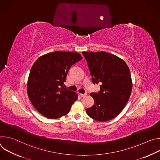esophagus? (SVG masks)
I'll return each instance as SVG.
<instances>
[{
  "label": "esophagus",
  "instance_id": "esophagus-1",
  "mask_svg": "<svg viewBox=\"0 0 160 160\" xmlns=\"http://www.w3.org/2000/svg\"><path fill=\"white\" fill-rule=\"evenodd\" d=\"M80 94V96L82 97V98H85V97H86L87 96V92H85V93H84V94Z\"/></svg>",
  "mask_w": 160,
  "mask_h": 160
}]
</instances>
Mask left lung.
I'll list each match as a JSON object with an SVG mask.
<instances>
[{
	"mask_svg": "<svg viewBox=\"0 0 160 160\" xmlns=\"http://www.w3.org/2000/svg\"><path fill=\"white\" fill-rule=\"evenodd\" d=\"M93 83H101L99 93H92L94 104L87 115L99 122L117 117L127 104L132 90L130 70L125 62L106 52H83Z\"/></svg>",
	"mask_w": 160,
	"mask_h": 160,
	"instance_id": "8db88e82",
	"label": "left lung"
}]
</instances>
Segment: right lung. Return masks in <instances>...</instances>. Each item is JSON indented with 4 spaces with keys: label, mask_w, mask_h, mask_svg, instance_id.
Returning <instances> with one entry per match:
<instances>
[{
    "label": "right lung",
    "mask_w": 160,
    "mask_h": 160,
    "mask_svg": "<svg viewBox=\"0 0 160 160\" xmlns=\"http://www.w3.org/2000/svg\"><path fill=\"white\" fill-rule=\"evenodd\" d=\"M82 59L75 52L55 51L38 58L32 66L27 82V93L34 108L49 119L69 112L78 94L64 88L70 67Z\"/></svg>",
    "instance_id": "right-lung-1"
}]
</instances>
